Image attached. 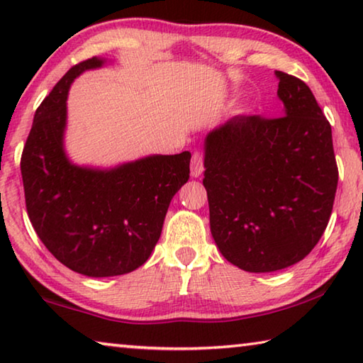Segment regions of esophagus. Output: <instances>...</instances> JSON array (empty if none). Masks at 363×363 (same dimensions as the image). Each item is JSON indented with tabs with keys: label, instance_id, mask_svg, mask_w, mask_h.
Segmentation results:
<instances>
[{
	"label": "esophagus",
	"instance_id": "esophagus-1",
	"mask_svg": "<svg viewBox=\"0 0 363 363\" xmlns=\"http://www.w3.org/2000/svg\"><path fill=\"white\" fill-rule=\"evenodd\" d=\"M203 173V152L195 150L192 155V162H190V174L194 177H199Z\"/></svg>",
	"mask_w": 363,
	"mask_h": 363
}]
</instances>
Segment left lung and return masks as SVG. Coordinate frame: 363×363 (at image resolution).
<instances>
[{
    "instance_id": "8db88e82",
    "label": "left lung",
    "mask_w": 363,
    "mask_h": 363,
    "mask_svg": "<svg viewBox=\"0 0 363 363\" xmlns=\"http://www.w3.org/2000/svg\"><path fill=\"white\" fill-rule=\"evenodd\" d=\"M275 75L285 115H237L205 140L213 238L247 272L304 259L327 229L337 186L331 126L314 94L303 79Z\"/></svg>"
}]
</instances>
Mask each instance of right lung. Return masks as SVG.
Segmentation results:
<instances>
[{
  "label": "right lung",
  "mask_w": 363,
  "mask_h": 363,
  "mask_svg": "<svg viewBox=\"0 0 363 363\" xmlns=\"http://www.w3.org/2000/svg\"><path fill=\"white\" fill-rule=\"evenodd\" d=\"M102 64L86 59L60 78L36 108L21 158L36 235L59 262L88 277L128 274L149 259L171 199L190 174V152L147 157L110 171L67 160L62 136L70 83Z\"/></svg>",
  "instance_id": "obj_1"
}]
</instances>
